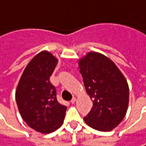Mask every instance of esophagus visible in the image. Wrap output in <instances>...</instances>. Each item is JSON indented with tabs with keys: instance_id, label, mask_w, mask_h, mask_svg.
I'll return each mask as SVG.
<instances>
[{
	"instance_id": "1",
	"label": "esophagus",
	"mask_w": 146,
	"mask_h": 146,
	"mask_svg": "<svg viewBox=\"0 0 146 146\" xmlns=\"http://www.w3.org/2000/svg\"><path fill=\"white\" fill-rule=\"evenodd\" d=\"M76 97H73L71 100H70V103H72V104H74L75 102H76Z\"/></svg>"
}]
</instances>
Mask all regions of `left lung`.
Wrapping results in <instances>:
<instances>
[{
	"label": "left lung",
	"mask_w": 146,
	"mask_h": 146,
	"mask_svg": "<svg viewBox=\"0 0 146 146\" xmlns=\"http://www.w3.org/2000/svg\"><path fill=\"white\" fill-rule=\"evenodd\" d=\"M80 72L93 107L84 117L100 131H110L124 119L129 103V87L120 70L109 58L90 52L80 60Z\"/></svg>",
	"instance_id": "8db88e82"
}]
</instances>
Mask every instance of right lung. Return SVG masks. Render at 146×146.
Instances as JSON below:
<instances>
[{
	"instance_id": "obj_1",
	"label": "right lung",
	"mask_w": 146,
	"mask_h": 146,
	"mask_svg": "<svg viewBox=\"0 0 146 146\" xmlns=\"http://www.w3.org/2000/svg\"><path fill=\"white\" fill-rule=\"evenodd\" d=\"M57 60L48 51L33 58L25 69L16 91L22 119L38 132L51 133L62 125L66 106L60 104L56 87L50 83Z\"/></svg>"
}]
</instances>
